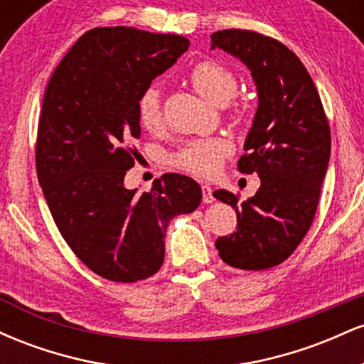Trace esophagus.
<instances>
[{"instance_id":"34e87169","label":"esophagus","mask_w":364,"mask_h":364,"mask_svg":"<svg viewBox=\"0 0 364 364\" xmlns=\"http://www.w3.org/2000/svg\"><path fill=\"white\" fill-rule=\"evenodd\" d=\"M202 195H203V203H212L215 202V196H214V190H212L208 185L202 186Z\"/></svg>"}]
</instances>
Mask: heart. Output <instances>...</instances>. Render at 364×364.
<instances>
[{"mask_svg":"<svg viewBox=\"0 0 364 364\" xmlns=\"http://www.w3.org/2000/svg\"><path fill=\"white\" fill-rule=\"evenodd\" d=\"M190 80L198 94L214 104H225L236 94L237 78L228 66L219 61L205 60L196 63L190 72ZM136 114L140 124L149 132H156L162 124L161 89L152 83L140 94L136 102ZM232 154L231 140L203 139L186 144L174 157L179 169L195 176H212L223 166V161Z\"/></svg>","mask_w":364,"mask_h":364,"instance_id":"b5f03b06","label":"heart"}]
</instances>
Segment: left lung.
Wrapping results in <instances>:
<instances>
[{"label":"left lung","mask_w":364,"mask_h":364,"mask_svg":"<svg viewBox=\"0 0 364 364\" xmlns=\"http://www.w3.org/2000/svg\"><path fill=\"white\" fill-rule=\"evenodd\" d=\"M210 39L212 49L243 61L257 85L258 109L237 169L260 176L258 191L243 203L231 191H214L237 215L236 231L219 237L215 248L235 269H272L291 257L313 223L328 168V121L310 73L282 43L240 28Z\"/></svg>","instance_id":"obj_1"}]
</instances>
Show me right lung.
Returning a JSON list of instances; mask_svg holds the SVG:
<instances>
[{"instance_id": "obj_1", "label": "right lung", "mask_w": 364, "mask_h": 364, "mask_svg": "<svg viewBox=\"0 0 364 364\" xmlns=\"http://www.w3.org/2000/svg\"><path fill=\"white\" fill-rule=\"evenodd\" d=\"M190 41L133 27L85 32L46 89L36 169L46 202L72 252L101 277L136 282L164 262L169 220L202 202L195 179L168 173L150 191L124 188L140 136L136 102Z\"/></svg>"}]
</instances>
